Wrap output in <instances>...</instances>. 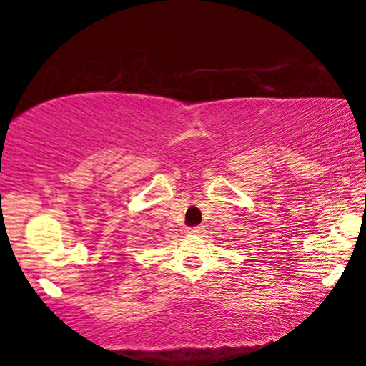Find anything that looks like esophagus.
<instances>
[{
    "instance_id": "1",
    "label": "esophagus",
    "mask_w": 366,
    "mask_h": 366,
    "mask_svg": "<svg viewBox=\"0 0 366 366\" xmlns=\"http://www.w3.org/2000/svg\"><path fill=\"white\" fill-rule=\"evenodd\" d=\"M202 232H203V226L189 227V234H202Z\"/></svg>"
}]
</instances>
